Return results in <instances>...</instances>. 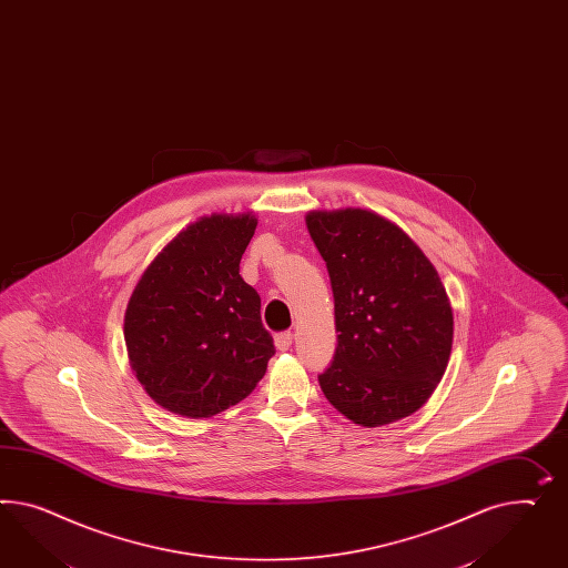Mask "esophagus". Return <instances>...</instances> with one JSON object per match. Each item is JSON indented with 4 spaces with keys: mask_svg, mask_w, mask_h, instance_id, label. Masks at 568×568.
Here are the masks:
<instances>
[{
    "mask_svg": "<svg viewBox=\"0 0 568 568\" xmlns=\"http://www.w3.org/2000/svg\"><path fill=\"white\" fill-rule=\"evenodd\" d=\"M293 335L292 331H283V333H276L275 345L278 352H287L292 347Z\"/></svg>",
    "mask_w": 568,
    "mask_h": 568,
    "instance_id": "esophagus-1",
    "label": "esophagus"
}]
</instances>
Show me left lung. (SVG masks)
Wrapping results in <instances>:
<instances>
[{
	"mask_svg": "<svg viewBox=\"0 0 568 568\" xmlns=\"http://www.w3.org/2000/svg\"><path fill=\"white\" fill-rule=\"evenodd\" d=\"M306 225L335 297L337 349L318 374L324 397L366 428L414 414L453 347L440 276L397 225L369 211H314Z\"/></svg>",
	"mask_w": 568,
	"mask_h": 568,
	"instance_id": "1",
	"label": "left lung"
}]
</instances>
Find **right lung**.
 Here are the masks:
<instances>
[{
    "label": "right lung",
    "mask_w": 568,
    "mask_h": 568,
    "mask_svg": "<svg viewBox=\"0 0 568 568\" xmlns=\"http://www.w3.org/2000/svg\"><path fill=\"white\" fill-rule=\"evenodd\" d=\"M254 230L252 215L200 219L163 247L130 297V364L168 412H225L254 390L275 355L261 295L240 276Z\"/></svg>",
    "instance_id": "add662e5"
}]
</instances>
